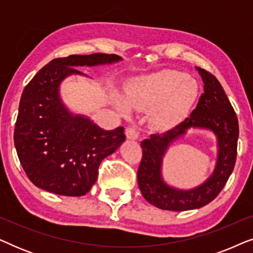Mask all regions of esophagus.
<instances>
[{"mask_svg":"<svg viewBox=\"0 0 253 253\" xmlns=\"http://www.w3.org/2000/svg\"><path fill=\"white\" fill-rule=\"evenodd\" d=\"M126 134L127 139H131V140H136L138 138V132L134 126H127L126 130Z\"/></svg>","mask_w":253,"mask_h":253,"instance_id":"obj_1","label":"esophagus"}]
</instances>
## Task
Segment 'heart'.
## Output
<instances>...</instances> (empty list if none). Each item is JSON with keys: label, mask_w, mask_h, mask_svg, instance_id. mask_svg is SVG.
Wrapping results in <instances>:
<instances>
[{"label": "heart", "mask_w": 253, "mask_h": 253, "mask_svg": "<svg viewBox=\"0 0 253 253\" xmlns=\"http://www.w3.org/2000/svg\"><path fill=\"white\" fill-rule=\"evenodd\" d=\"M197 95V84L184 72L161 70L138 77L129 83L124 100L117 98L116 106L123 114L129 108L151 109L155 107L152 120L158 126L175 123L191 106Z\"/></svg>", "instance_id": "obj_1"}]
</instances>
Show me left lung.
Segmentation results:
<instances>
[{
	"label": "left lung",
	"mask_w": 253,
	"mask_h": 253,
	"mask_svg": "<svg viewBox=\"0 0 253 253\" xmlns=\"http://www.w3.org/2000/svg\"><path fill=\"white\" fill-rule=\"evenodd\" d=\"M202 76L204 93L189 117L164 133L151 134L141 141L143 158L138 168L141 195L155 207L167 211H189L207 205L221 192L234 170L237 155L238 121L219 81L209 71L196 67ZM190 128H207L216 134L218 160L213 174L193 189H177L166 183L162 161L170 144Z\"/></svg>",
	"instance_id": "1"
}]
</instances>
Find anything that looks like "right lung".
Wrapping results in <instances>:
<instances>
[{
  "label": "right lung",
  "instance_id": "obj_1",
  "mask_svg": "<svg viewBox=\"0 0 253 253\" xmlns=\"http://www.w3.org/2000/svg\"><path fill=\"white\" fill-rule=\"evenodd\" d=\"M122 61L115 54L70 55L55 58L24 88L19 102L15 147L27 177L38 188L61 196L86 195L98 178L103 159L126 140L124 127L107 131L61 100L60 85L78 67Z\"/></svg>",
  "mask_w": 253,
  "mask_h": 253
}]
</instances>
